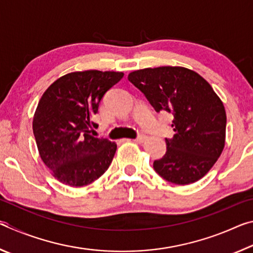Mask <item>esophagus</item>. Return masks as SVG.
Returning <instances> with one entry per match:
<instances>
[{"mask_svg": "<svg viewBox=\"0 0 253 253\" xmlns=\"http://www.w3.org/2000/svg\"><path fill=\"white\" fill-rule=\"evenodd\" d=\"M146 135H144V134H140V135H138L136 137V142H138V143H143V142H145V140H146Z\"/></svg>", "mask_w": 253, "mask_h": 253, "instance_id": "1", "label": "esophagus"}]
</instances>
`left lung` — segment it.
Segmentation results:
<instances>
[{"mask_svg": "<svg viewBox=\"0 0 253 253\" xmlns=\"http://www.w3.org/2000/svg\"><path fill=\"white\" fill-rule=\"evenodd\" d=\"M128 80L142 91L157 113L173 115L172 138L154 169L170 183L185 185L207 174L225 144L226 114L207 80L183 67L146 68L130 72Z\"/></svg>", "mask_w": 253, "mask_h": 253, "instance_id": "8db88e82", "label": "left lung"}]
</instances>
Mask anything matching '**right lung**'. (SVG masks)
<instances>
[{
  "mask_svg": "<svg viewBox=\"0 0 253 253\" xmlns=\"http://www.w3.org/2000/svg\"><path fill=\"white\" fill-rule=\"evenodd\" d=\"M123 72L85 70L60 77L46 89L33 117V134L41 160L66 185L80 187L108 169L116 143L91 135L105 93Z\"/></svg>",
  "mask_w": 253,
  "mask_h": 253,
  "instance_id": "add662e5",
  "label": "right lung"
}]
</instances>
